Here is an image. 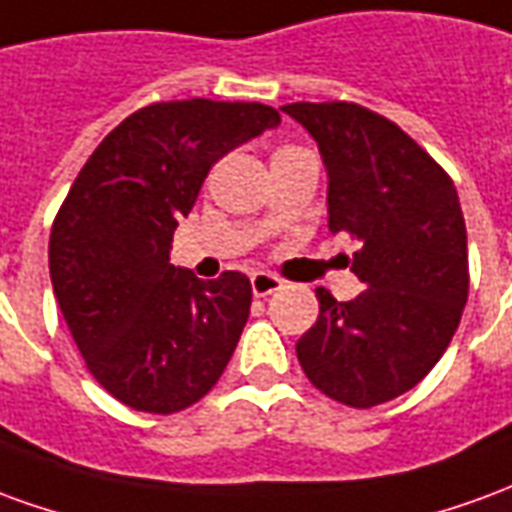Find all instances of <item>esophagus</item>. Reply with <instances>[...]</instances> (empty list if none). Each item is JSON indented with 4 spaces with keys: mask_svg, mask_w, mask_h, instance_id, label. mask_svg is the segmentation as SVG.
<instances>
[{
    "mask_svg": "<svg viewBox=\"0 0 512 512\" xmlns=\"http://www.w3.org/2000/svg\"><path fill=\"white\" fill-rule=\"evenodd\" d=\"M281 286H284V281H281V278H275L273 273H253V275H250V289H253V295H256V297L273 295V292H278Z\"/></svg>",
    "mask_w": 512,
    "mask_h": 512,
    "instance_id": "34e87169",
    "label": "esophagus"
}]
</instances>
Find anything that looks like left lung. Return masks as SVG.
<instances>
[{
    "instance_id": "left-lung-1",
    "label": "left lung",
    "mask_w": 512,
    "mask_h": 512,
    "mask_svg": "<svg viewBox=\"0 0 512 512\" xmlns=\"http://www.w3.org/2000/svg\"><path fill=\"white\" fill-rule=\"evenodd\" d=\"M320 146L328 228L361 248L366 286L347 303L320 286V317L297 339L306 378L331 400L372 408L411 391L438 364L469 297L458 190L413 137L353 101L281 107Z\"/></svg>"
}]
</instances>
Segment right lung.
I'll use <instances>...</instances> for the list:
<instances>
[{
  "instance_id": "add662e5",
  "label": "right lung",
  "mask_w": 512,
  "mask_h": 512,
  "mask_svg": "<svg viewBox=\"0 0 512 512\" xmlns=\"http://www.w3.org/2000/svg\"><path fill=\"white\" fill-rule=\"evenodd\" d=\"M281 123L259 101H157L90 154L49 239V273L90 375L134 411H184L212 391L250 314L248 275L201 281L170 242L206 173Z\"/></svg>"
}]
</instances>
